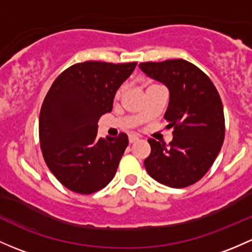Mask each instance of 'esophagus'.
<instances>
[{"instance_id": "34e87169", "label": "esophagus", "mask_w": 252, "mask_h": 252, "mask_svg": "<svg viewBox=\"0 0 252 252\" xmlns=\"http://www.w3.org/2000/svg\"><path fill=\"white\" fill-rule=\"evenodd\" d=\"M138 139H139V138H138L137 136H134V134H131V136L128 137V142H129V144H132V143H136Z\"/></svg>"}]
</instances>
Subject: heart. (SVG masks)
<instances>
[{
    "mask_svg": "<svg viewBox=\"0 0 252 252\" xmlns=\"http://www.w3.org/2000/svg\"><path fill=\"white\" fill-rule=\"evenodd\" d=\"M123 90H124V89L120 88L118 91H116V94H115L116 98H119V97H120V94H121V93H123Z\"/></svg>",
    "mask_w": 252,
    "mask_h": 252,
    "instance_id": "1",
    "label": "heart"
}]
</instances>
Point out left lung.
I'll return each mask as SVG.
<instances>
[{
  "instance_id": "left-lung-1",
  "label": "left lung",
  "mask_w": 252,
  "mask_h": 252,
  "mask_svg": "<svg viewBox=\"0 0 252 252\" xmlns=\"http://www.w3.org/2000/svg\"><path fill=\"white\" fill-rule=\"evenodd\" d=\"M148 77L168 88L164 114L173 128L169 145L149 138L150 155L144 166L151 178L181 189L204 177L218 158L224 139V116L220 94L204 72L191 62L166 60L139 64Z\"/></svg>"
}]
</instances>
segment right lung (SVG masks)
Returning <instances> with one entry per match:
<instances>
[{"label":"right lung","mask_w":252,"mask_h":252,"mask_svg":"<svg viewBox=\"0 0 252 252\" xmlns=\"http://www.w3.org/2000/svg\"><path fill=\"white\" fill-rule=\"evenodd\" d=\"M137 62L85 61L68 67L48 91L39 114L43 158L64 188L91 194L114 178L128 137H97L99 118L112 112L114 96Z\"/></svg>","instance_id":"1"}]
</instances>
